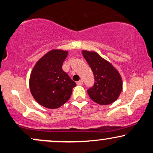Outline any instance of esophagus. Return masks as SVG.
<instances>
[{
	"mask_svg": "<svg viewBox=\"0 0 153 153\" xmlns=\"http://www.w3.org/2000/svg\"><path fill=\"white\" fill-rule=\"evenodd\" d=\"M82 83H83V82H82V80H79V81L77 82V84H78V85H82Z\"/></svg>",
	"mask_w": 153,
	"mask_h": 153,
	"instance_id": "34e87169",
	"label": "esophagus"
}]
</instances>
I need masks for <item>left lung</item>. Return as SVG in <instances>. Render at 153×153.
Returning a JSON list of instances; mask_svg holds the SVG:
<instances>
[{"label":"left lung","instance_id":"left-lung-1","mask_svg":"<svg viewBox=\"0 0 153 153\" xmlns=\"http://www.w3.org/2000/svg\"><path fill=\"white\" fill-rule=\"evenodd\" d=\"M82 54L94 75V86L88 90L91 99L100 105L114 102L122 91V79L119 71L97 52L82 50Z\"/></svg>","mask_w":153,"mask_h":153}]
</instances>
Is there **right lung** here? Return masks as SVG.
I'll return each mask as SVG.
<instances>
[{"label": "right lung", "instance_id": "right-lung-1", "mask_svg": "<svg viewBox=\"0 0 153 153\" xmlns=\"http://www.w3.org/2000/svg\"><path fill=\"white\" fill-rule=\"evenodd\" d=\"M68 51L52 50L36 62L31 72L29 88L35 101L47 108H57L71 98L76 83L62 71Z\"/></svg>", "mask_w": 153, "mask_h": 153}]
</instances>
